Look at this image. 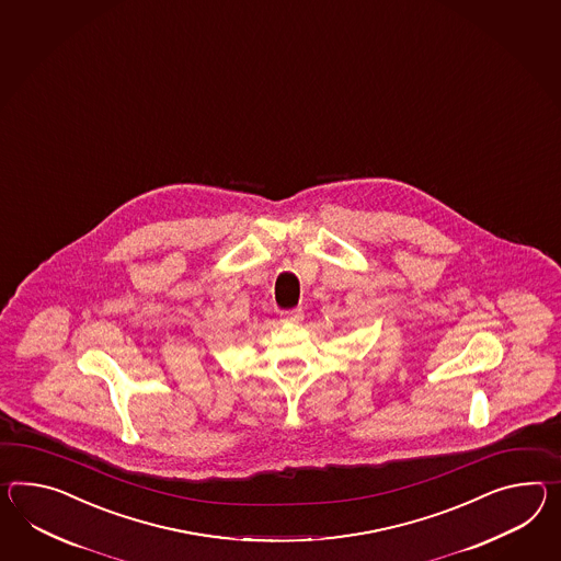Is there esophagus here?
<instances>
[{
  "mask_svg": "<svg viewBox=\"0 0 561 561\" xmlns=\"http://www.w3.org/2000/svg\"><path fill=\"white\" fill-rule=\"evenodd\" d=\"M282 320L284 322H291V324H300L301 320H304V312L301 310H289V312L282 314Z\"/></svg>",
  "mask_w": 561,
  "mask_h": 561,
  "instance_id": "obj_1",
  "label": "esophagus"
}]
</instances>
